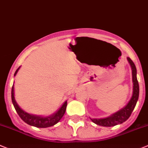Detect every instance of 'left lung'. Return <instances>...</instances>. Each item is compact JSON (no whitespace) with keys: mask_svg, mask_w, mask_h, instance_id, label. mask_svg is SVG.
Segmentation results:
<instances>
[{"mask_svg":"<svg viewBox=\"0 0 148 148\" xmlns=\"http://www.w3.org/2000/svg\"><path fill=\"white\" fill-rule=\"evenodd\" d=\"M127 60L130 67H131V70H132V96L125 106L119 109V110H117L116 112L110 114L108 116L104 117V118H99V119H96V118L91 119L90 118L91 121L98 125L103 126V127H113V126H115L116 125L123 123L130 117V114L133 112V110H134V108L136 105L139 94V82H138L136 77V68L134 62L131 60L130 58H127Z\"/></svg>","mask_w":148,"mask_h":148,"instance_id":"obj_1","label":"left lung"}]
</instances>
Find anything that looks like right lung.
Here are the masks:
<instances>
[{"label": "right lung", "mask_w": 148, "mask_h": 148, "mask_svg": "<svg viewBox=\"0 0 148 148\" xmlns=\"http://www.w3.org/2000/svg\"><path fill=\"white\" fill-rule=\"evenodd\" d=\"M20 69H21V66L16 70L14 77H15ZM12 104L16 111L23 122L27 123L29 125L34 126L36 127H40V128L51 127L59 122V121L62 119V117L65 114L66 106H67V100H66L57 111H55L54 114L48 116L36 115V114L27 113L24 110H23L16 102V99L14 98V83H13L12 88Z\"/></svg>", "instance_id": "1"}]
</instances>
